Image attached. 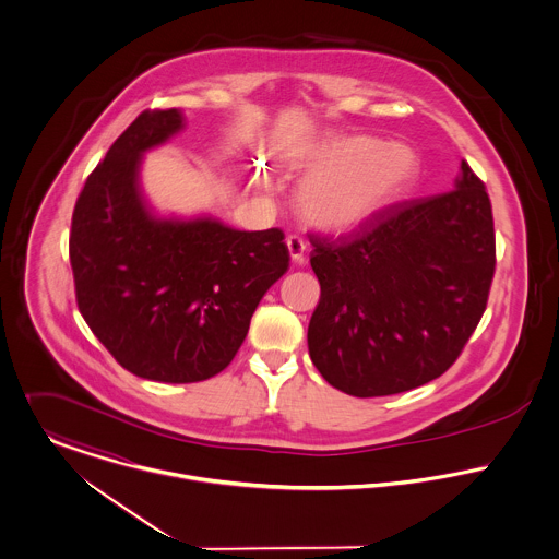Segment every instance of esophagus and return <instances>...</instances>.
Returning <instances> with one entry per match:
<instances>
[{"mask_svg": "<svg viewBox=\"0 0 559 559\" xmlns=\"http://www.w3.org/2000/svg\"><path fill=\"white\" fill-rule=\"evenodd\" d=\"M286 245H288V251H290L293 262L304 264V262H306V255H308V242L301 239V237H297V235H290V237L286 239Z\"/></svg>", "mask_w": 559, "mask_h": 559, "instance_id": "34e87169", "label": "esophagus"}]
</instances>
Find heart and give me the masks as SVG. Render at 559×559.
<instances>
[{
    "mask_svg": "<svg viewBox=\"0 0 559 559\" xmlns=\"http://www.w3.org/2000/svg\"><path fill=\"white\" fill-rule=\"evenodd\" d=\"M293 163L306 176L295 198L299 215L320 230L346 233L372 219L411 182L417 155L400 142L331 135L301 146ZM253 185L271 189V178L258 169Z\"/></svg>",
    "mask_w": 559,
    "mask_h": 559,
    "instance_id": "1",
    "label": "heart"
}]
</instances>
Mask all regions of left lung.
I'll use <instances>...</instances> for the list:
<instances>
[{
	"mask_svg": "<svg viewBox=\"0 0 559 559\" xmlns=\"http://www.w3.org/2000/svg\"><path fill=\"white\" fill-rule=\"evenodd\" d=\"M310 242L320 301L308 348L329 385L392 396L456 361L495 271L490 200L465 160L452 191L390 206L350 237Z\"/></svg>",
	"mask_w": 559,
	"mask_h": 559,
	"instance_id": "1",
	"label": "left lung"
}]
</instances>
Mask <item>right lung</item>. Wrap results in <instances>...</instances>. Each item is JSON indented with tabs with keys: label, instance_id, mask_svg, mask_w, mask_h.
Here are the masks:
<instances>
[{
	"label": "right lung",
	"instance_id": "right-lung-1",
	"mask_svg": "<svg viewBox=\"0 0 559 559\" xmlns=\"http://www.w3.org/2000/svg\"><path fill=\"white\" fill-rule=\"evenodd\" d=\"M185 127L180 109L138 116L87 176L71 226L81 317L122 368L157 383L219 374L290 260L277 228L245 233L213 215L155 211L144 155Z\"/></svg>",
	"mask_w": 559,
	"mask_h": 559
}]
</instances>
